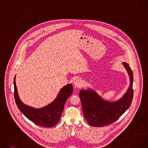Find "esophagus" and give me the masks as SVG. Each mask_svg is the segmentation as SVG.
Wrapping results in <instances>:
<instances>
[{"label":"esophagus","instance_id":"esophagus-1","mask_svg":"<svg viewBox=\"0 0 148 148\" xmlns=\"http://www.w3.org/2000/svg\"><path fill=\"white\" fill-rule=\"evenodd\" d=\"M74 86L77 88L82 87L83 84V82L80 78H77L74 81Z\"/></svg>","mask_w":148,"mask_h":148}]
</instances>
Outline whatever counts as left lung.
Instances as JSON below:
<instances>
[{
	"mask_svg": "<svg viewBox=\"0 0 148 148\" xmlns=\"http://www.w3.org/2000/svg\"><path fill=\"white\" fill-rule=\"evenodd\" d=\"M123 64L130 77V86L120 99L109 102L103 99L92 89L80 91L83 113L90 125L101 127L110 124L118 120L130 106L134 93L133 73L127 63L124 62Z\"/></svg>",
	"mask_w": 148,
	"mask_h": 148,
	"instance_id": "left-lung-1",
	"label": "left lung"
}]
</instances>
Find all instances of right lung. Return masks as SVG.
<instances>
[{"mask_svg":"<svg viewBox=\"0 0 148 148\" xmlns=\"http://www.w3.org/2000/svg\"><path fill=\"white\" fill-rule=\"evenodd\" d=\"M14 86L15 100L20 110L31 121L44 127H54L59 122L65 102L73 91L72 85L68 84L60 90L54 101L46 106L38 109L27 105L21 101L16 86V76Z\"/></svg>","mask_w":148,"mask_h":148,"instance_id":"1","label":"right lung"}]
</instances>
